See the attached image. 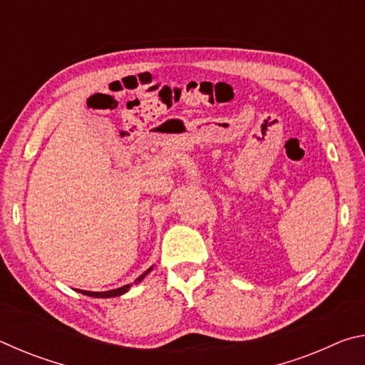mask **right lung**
Listing matches in <instances>:
<instances>
[{
  "instance_id": "1",
  "label": "right lung",
  "mask_w": 365,
  "mask_h": 365,
  "mask_svg": "<svg viewBox=\"0 0 365 365\" xmlns=\"http://www.w3.org/2000/svg\"><path fill=\"white\" fill-rule=\"evenodd\" d=\"M151 272V269H148L145 274H141L138 279H137V282H141L145 279V275H148ZM128 288H130V285H125V287H122V288H117V289H110V292H85V289H78L80 293H83V294H86V296H95V298H114V296H120V294H123L125 292H128Z\"/></svg>"
}]
</instances>
